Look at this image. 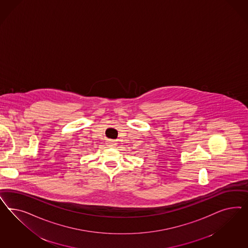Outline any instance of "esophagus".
Returning a JSON list of instances; mask_svg holds the SVG:
<instances>
[{"instance_id":"obj_1","label":"esophagus","mask_w":248,"mask_h":248,"mask_svg":"<svg viewBox=\"0 0 248 248\" xmlns=\"http://www.w3.org/2000/svg\"><path fill=\"white\" fill-rule=\"evenodd\" d=\"M106 143H107V145L110 146V147H113V146L116 145V143H115L113 140H107Z\"/></svg>"}]
</instances>
